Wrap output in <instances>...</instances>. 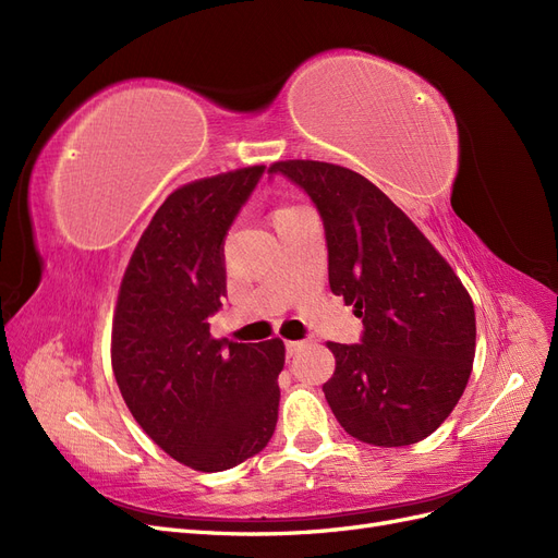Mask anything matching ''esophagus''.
<instances>
[{
	"mask_svg": "<svg viewBox=\"0 0 558 558\" xmlns=\"http://www.w3.org/2000/svg\"><path fill=\"white\" fill-rule=\"evenodd\" d=\"M305 347V342H286V353H289V356H295V353Z\"/></svg>",
	"mask_w": 558,
	"mask_h": 558,
	"instance_id": "1",
	"label": "esophagus"
}]
</instances>
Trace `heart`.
<instances>
[{"label":"heart","mask_w":558,"mask_h":558,"mask_svg":"<svg viewBox=\"0 0 558 558\" xmlns=\"http://www.w3.org/2000/svg\"><path fill=\"white\" fill-rule=\"evenodd\" d=\"M281 209H289V207H281ZM281 209H277V211H281Z\"/></svg>","instance_id":"obj_1"}]
</instances>
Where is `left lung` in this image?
Masks as SVG:
<instances>
[{"instance_id": "left-lung-1", "label": "left lung", "mask_w": 558, "mask_h": 558, "mask_svg": "<svg viewBox=\"0 0 558 558\" xmlns=\"http://www.w3.org/2000/svg\"><path fill=\"white\" fill-rule=\"evenodd\" d=\"M324 218L328 281L363 318V344L328 342L324 393L340 426L375 447L421 442L461 400L475 361V307L410 216L342 165L279 160Z\"/></svg>"}]
</instances>
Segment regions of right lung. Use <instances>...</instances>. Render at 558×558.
<instances>
[{"mask_svg": "<svg viewBox=\"0 0 558 558\" xmlns=\"http://www.w3.org/2000/svg\"><path fill=\"white\" fill-rule=\"evenodd\" d=\"M263 170L242 167L167 195L113 310L111 367L128 410L165 453L199 472L263 451L279 418V337L242 344L209 332L226 295L223 238Z\"/></svg>", "mask_w": 558, "mask_h": 558, "instance_id": "obj_1", "label": "right lung"}]
</instances>
